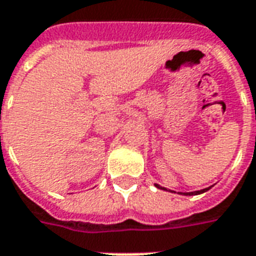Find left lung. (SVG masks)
<instances>
[{"label": "left lung", "instance_id": "8db88e82", "mask_svg": "<svg viewBox=\"0 0 256 256\" xmlns=\"http://www.w3.org/2000/svg\"><path fill=\"white\" fill-rule=\"evenodd\" d=\"M156 185V186H157V188L158 189H162V190H168L166 188H164V186H161V185H158V184H154ZM212 188V186H208V188H206V189H202V190H196V192H178L180 193V194H184V196H194V194H200V193H204V192H206V190H210V189ZM169 192H173V190H170V189H169Z\"/></svg>", "mask_w": 256, "mask_h": 256}]
</instances>
